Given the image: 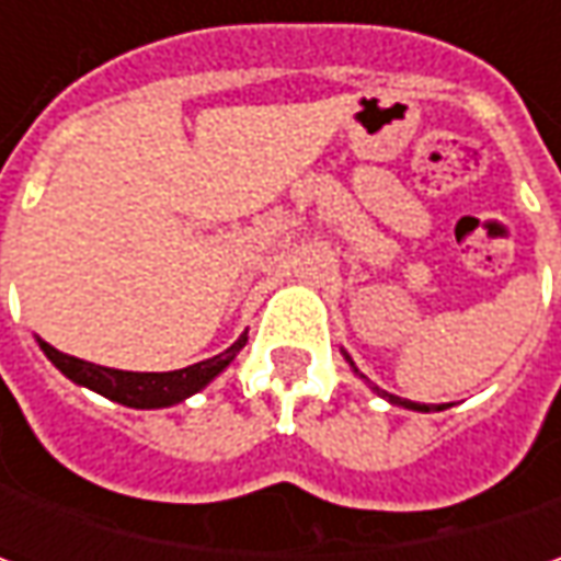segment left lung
Instances as JSON below:
<instances>
[{
    "label": "left lung",
    "mask_w": 561,
    "mask_h": 561,
    "mask_svg": "<svg viewBox=\"0 0 561 561\" xmlns=\"http://www.w3.org/2000/svg\"><path fill=\"white\" fill-rule=\"evenodd\" d=\"M350 358V356H346ZM380 397H387L393 405H405V409H419V412H427V405H421V402H405V399H399V397H390V393H383V390H377Z\"/></svg>",
    "instance_id": "8db88e82"
}]
</instances>
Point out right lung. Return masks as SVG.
Here are the masks:
<instances>
[{"instance_id": "obj_1", "label": "right lung", "mask_w": 561, "mask_h": 561, "mask_svg": "<svg viewBox=\"0 0 561 561\" xmlns=\"http://www.w3.org/2000/svg\"><path fill=\"white\" fill-rule=\"evenodd\" d=\"M243 343H247V334L240 336L230 350H225L221 356L186 365L181 371H162V375L146 371V375H140V371H118V368H105V365H93V362H83V358L65 356L55 346L39 340L43 353L49 356V362L61 375L71 377L75 383L96 390L105 399L130 405V409H162V405H174L181 399L193 397L196 390H203L211 377L225 371L227 365L233 362V356L243 350Z\"/></svg>"}]
</instances>
